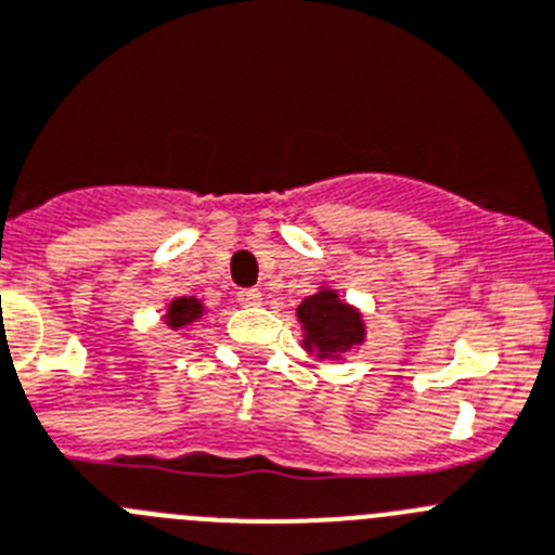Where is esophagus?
Listing matches in <instances>:
<instances>
[{
    "label": "esophagus",
    "instance_id": "esophagus-1",
    "mask_svg": "<svg viewBox=\"0 0 555 555\" xmlns=\"http://www.w3.org/2000/svg\"><path fill=\"white\" fill-rule=\"evenodd\" d=\"M237 301H241L243 307H259V304H262V293H259L257 287L241 289V293H237Z\"/></svg>",
    "mask_w": 555,
    "mask_h": 555
}]
</instances>
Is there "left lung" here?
<instances>
[{
    "instance_id": "left-lung-1",
    "label": "left lung",
    "mask_w": 555,
    "mask_h": 555,
    "mask_svg": "<svg viewBox=\"0 0 555 555\" xmlns=\"http://www.w3.org/2000/svg\"><path fill=\"white\" fill-rule=\"evenodd\" d=\"M304 332V348L318 359H343L364 343L362 312L339 301L337 289L321 287L296 309Z\"/></svg>"
}]
</instances>
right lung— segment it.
<instances>
[{
  "label": "right lung",
  "mask_w": 555,
  "mask_h": 555,
  "mask_svg": "<svg viewBox=\"0 0 555 555\" xmlns=\"http://www.w3.org/2000/svg\"><path fill=\"white\" fill-rule=\"evenodd\" d=\"M204 314V304L198 301V298H173L171 304H168V312H166V326L171 328H184L191 326V323H196L198 318Z\"/></svg>",
  "instance_id": "1"
}]
</instances>
